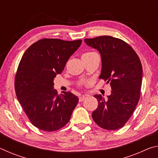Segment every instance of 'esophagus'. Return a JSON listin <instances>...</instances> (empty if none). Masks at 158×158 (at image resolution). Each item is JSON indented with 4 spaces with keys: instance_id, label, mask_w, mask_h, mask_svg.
<instances>
[{
    "instance_id": "esophagus-1",
    "label": "esophagus",
    "mask_w": 158,
    "mask_h": 158,
    "mask_svg": "<svg viewBox=\"0 0 158 158\" xmlns=\"http://www.w3.org/2000/svg\"><path fill=\"white\" fill-rule=\"evenodd\" d=\"M85 96H84V95L80 96V97H79V102L84 101V100H85Z\"/></svg>"
}]
</instances>
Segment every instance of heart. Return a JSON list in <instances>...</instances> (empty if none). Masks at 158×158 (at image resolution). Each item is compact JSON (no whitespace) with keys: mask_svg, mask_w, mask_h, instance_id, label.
<instances>
[{"mask_svg":"<svg viewBox=\"0 0 158 158\" xmlns=\"http://www.w3.org/2000/svg\"><path fill=\"white\" fill-rule=\"evenodd\" d=\"M95 53V52H85L84 54L82 55V58H85V57H89L90 56H92L93 54H94Z\"/></svg>","mask_w":158,"mask_h":158,"instance_id":"1","label":"heart"}]
</instances>
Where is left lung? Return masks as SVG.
<instances>
[{
    "instance_id": "obj_1",
    "label": "left lung",
    "mask_w": 158,
    "mask_h": 158,
    "mask_svg": "<svg viewBox=\"0 0 158 158\" xmlns=\"http://www.w3.org/2000/svg\"><path fill=\"white\" fill-rule=\"evenodd\" d=\"M84 42L100 53L99 78L109 83L112 90L107 99L94 95L98 106L93 112V119L103 129H119L129 120L139 100L143 74L139 58L126 42L111 36L85 39Z\"/></svg>"
}]
</instances>
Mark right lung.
<instances>
[{
  "instance_id": "obj_1",
  "label": "right lung",
  "mask_w": 158,
  "mask_h": 158,
  "mask_svg": "<svg viewBox=\"0 0 158 158\" xmlns=\"http://www.w3.org/2000/svg\"><path fill=\"white\" fill-rule=\"evenodd\" d=\"M81 42L42 39L21 58L15 77L16 95L32 124L40 130L52 132L65 126L78 103V97L71 92L58 95L53 80Z\"/></svg>"
}]
</instances>
